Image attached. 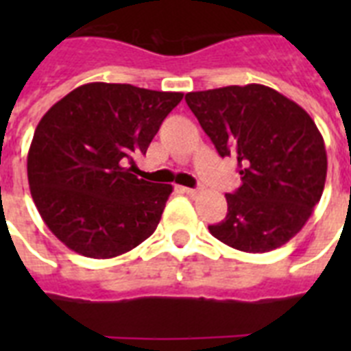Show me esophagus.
Masks as SVG:
<instances>
[{"instance_id":"34e87169","label":"esophagus","mask_w":351,"mask_h":351,"mask_svg":"<svg viewBox=\"0 0 351 351\" xmlns=\"http://www.w3.org/2000/svg\"><path fill=\"white\" fill-rule=\"evenodd\" d=\"M182 193H186L187 197H197L198 189H193V187H180Z\"/></svg>"}]
</instances>
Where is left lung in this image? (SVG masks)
Returning a JSON list of instances; mask_svg holds the SVG:
<instances>
[{
  "mask_svg": "<svg viewBox=\"0 0 351 351\" xmlns=\"http://www.w3.org/2000/svg\"><path fill=\"white\" fill-rule=\"evenodd\" d=\"M219 154L237 156L242 186L226 195L215 239L245 253L277 250L299 233L326 182V147L311 117L271 87L230 85L187 93Z\"/></svg>",
  "mask_w": 351,
  "mask_h": 351,
  "instance_id": "obj_1",
  "label": "left lung"
}]
</instances>
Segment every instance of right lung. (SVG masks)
Instances as JSON below:
<instances>
[{
  "mask_svg": "<svg viewBox=\"0 0 351 351\" xmlns=\"http://www.w3.org/2000/svg\"><path fill=\"white\" fill-rule=\"evenodd\" d=\"M182 93L85 84L43 114L27 156L29 187L47 228L90 258L123 255L158 226L173 187L131 173Z\"/></svg>",
  "mask_w": 351,
  "mask_h": 351,
  "instance_id": "right-lung-1",
  "label": "right lung"
}]
</instances>
